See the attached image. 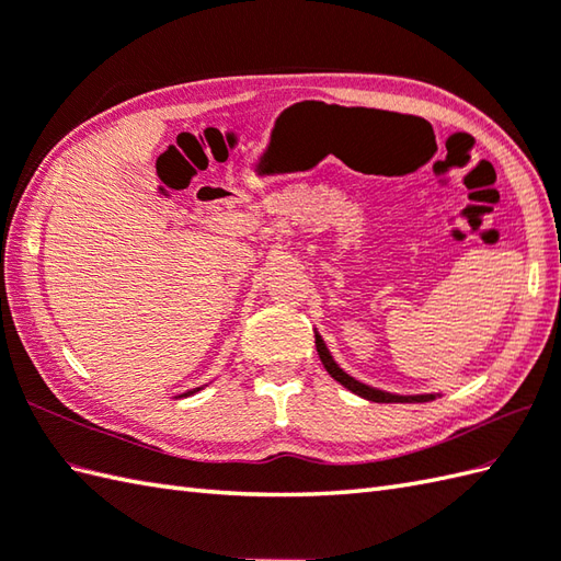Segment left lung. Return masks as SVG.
<instances>
[{
  "mask_svg": "<svg viewBox=\"0 0 561 561\" xmlns=\"http://www.w3.org/2000/svg\"><path fill=\"white\" fill-rule=\"evenodd\" d=\"M316 346H318V356L322 360L324 370H328L336 382L344 385L348 392H354V394H358L363 399L375 401V403H425V401H433V399L439 397V392L437 394H392V392H385V389L370 387L366 382L356 380V377H351L344 368H340V363L332 358L328 344H324V340H322L318 332H316Z\"/></svg>",
  "mask_w": 561,
  "mask_h": 561,
  "instance_id": "obj_1",
  "label": "left lung"
}]
</instances>
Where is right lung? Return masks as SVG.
Masks as SVG:
<instances>
[{
    "mask_svg": "<svg viewBox=\"0 0 561 561\" xmlns=\"http://www.w3.org/2000/svg\"><path fill=\"white\" fill-rule=\"evenodd\" d=\"M203 387H195V389H191V392H184V394H179V397H174V399H184V397H191V394H195V392H201Z\"/></svg>",
    "mask_w": 561,
    "mask_h": 561,
    "instance_id": "right-lung-1",
    "label": "right lung"
}]
</instances>
